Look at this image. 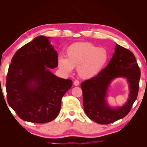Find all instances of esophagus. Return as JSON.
<instances>
[{
	"instance_id": "34e87169",
	"label": "esophagus",
	"mask_w": 147,
	"mask_h": 147,
	"mask_svg": "<svg viewBox=\"0 0 147 147\" xmlns=\"http://www.w3.org/2000/svg\"><path fill=\"white\" fill-rule=\"evenodd\" d=\"M80 84V82L78 80H75L74 82V84L75 86H78Z\"/></svg>"
}]
</instances>
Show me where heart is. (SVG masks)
I'll use <instances>...</instances> for the list:
<instances>
[{"label": "heart", "instance_id": "b5f03b06", "mask_svg": "<svg viewBox=\"0 0 147 147\" xmlns=\"http://www.w3.org/2000/svg\"><path fill=\"white\" fill-rule=\"evenodd\" d=\"M67 58H58L59 68L65 73L78 67V73L84 79L94 77L99 74L107 64L109 53L105 48H99L90 42L75 43L66 50Z\"/></svg>", "mask_w": 147, "mask_h": 147}]
</instances>
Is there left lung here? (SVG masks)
Here are the masks:
<instances>
[{
  "label": "left lung",
  "mask_w": 147,
  "mask_h": 147,
  "mask_svg": "<svg viewBox=\"0 0 147 147\" xmlns=\"http://www.w3.org/2000/svg\"><path fill=\"white\" fill-rule=\"evenodd\" d=\"M140 70L134 54L116 44L112 58L106 67L96 77L83 82L84 111L92 121L108 124L126 117L136 100L139 88ZM119 77L125 78L130 93L126 104L117 108H111L105 100L106 92L111 81Z\"/></svg>",
  "instance_id": "8db88e82"
}]
</instances>
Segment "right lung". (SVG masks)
Listing matches in <instances>:
<instances>
[{
  "instance_id": "1",
  "label": "right lung",
  "mask_w": 147,
  "mask_h": 147,
  "mask_svg": "<svg viewBox=\"0 0 147 147\" xmlns=\"http://www.w3.org/2000/svg\"><path fill=\"white\" fill-rule=\"evenodd\" d=\"M49 37L38 36L13 55L6 80L8 103L24 121L46 123L58 115L72 81L56 77L57 53Z\"/></svg>"
}]
</instances>
